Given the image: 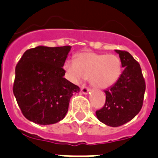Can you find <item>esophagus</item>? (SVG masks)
Masks as SVG:
<instances>
[{"label":"esophagus","mask_w":158,"mask_h":158,"mask_svg":"<svg viewBox=\"0 0 158 158\" xmlns=\"http://www.w3.org/2000/svg\"><path fill=\"white\" fill-rule=\"evenodd\" d=\"M89 89L87 87H85V86H83V87L81 88V92L82 94H89Z\"/></svg>","instance_id":"34e87169"}]
</instances>
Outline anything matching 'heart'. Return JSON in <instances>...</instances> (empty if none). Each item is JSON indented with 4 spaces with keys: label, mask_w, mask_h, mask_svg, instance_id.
Instances as JSON below:
<instances>
[{
    "label": "heart",
    "mask_w": 158,
    "mask_h": 158,
    "mask_svg": "<svg viewBox=\"0 0 158 158\" xmlns=\"http://www.w3.org/2000/svg\"><path fill=\"white\" fill-rule=\"evenodd\" d=\"M65 77L74 84L89 78L93 87L104 89L115 84L122 74V62L115 55L82 52L64 64Z\"/></svg>",
    "instance_id": "heart-1"
}]
</instances>
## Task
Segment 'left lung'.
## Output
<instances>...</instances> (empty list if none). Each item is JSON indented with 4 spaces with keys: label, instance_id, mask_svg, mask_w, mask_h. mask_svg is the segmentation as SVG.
<instances>
[{
    "label": "left lung",
    "instance_id": "1",
    "mask_svg": "<svg viewBox=\"0 0 158 158\" xmlns=\"http://www.w3.org/2000/svg\"><path fill=\"white\" fill-rule=\"evenodd\" d=\"M115 52L124 69L116 84L104 91L105 104L96 111L98 120L110 127L127 123L140 112L146 89L140 64L127 51Z\"/></svg>",
    "mask_w": 158,
    "mask_h": 158
}]
</instances>
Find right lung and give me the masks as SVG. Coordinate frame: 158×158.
<instances>
[{
  "label": "right lung",
  "mask_w": 158,
  "mask_h": 158,
  "mask_svg": "<svg viewBox=\"0 0 158 158\" xmlns=\"http://www.w3.org/2000/svg\"><path fill=\"white\" fill-rule=\"evenodd\" d=\"M70 46L43 45L24 53L15 67L13 93L24 116L40 125L54 124L65 117L77 85L64 78V64Z\"/></svg>",
  "instance_id": "right-lung-1"
}]
</instances>
